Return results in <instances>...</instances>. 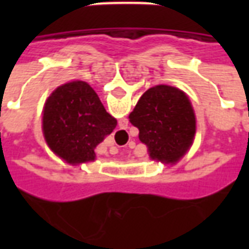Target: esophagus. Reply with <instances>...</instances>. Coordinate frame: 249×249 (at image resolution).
Segmentation results:
<instances>
[{
  "mask_svg": "<svg viewBox=\"0 0 249 249\" xmlns=\"http://www.w3.org/2000/svg\"><path fill=\"white\" fill-rule=\"evenodd\" d=\"M117 152H119V149H117L116 146H110V153H112V155H116Z\"/></svg>",
  "mask_w": 249,
  "mask_h": 249,
  "instance_id": "esophagus-1",
  "label": "esophagus"
}]
</instances>
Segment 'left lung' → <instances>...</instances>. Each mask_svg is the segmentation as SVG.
<instances>
[{"label":"left lung","mask_w":249,"mask_h":249,"mask_svg":"<svg viewBox=\"0 0 249 249\" xmlns=\"http://www.w3.org/2000/svg\"><path fill=\"white\" fill-rule=\"evenodd\" d=\"M129 121L139 128V139L148 146L152 160L171 164L185 155L196 132L193 108L185 93L168 85L148 89Z\"/></svg>","instance_id":"1"}]
</instances>
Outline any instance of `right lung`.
<instances>
[{
    "mask_svg": "<svg viewBox=\"0 0 249 249\" xmlns=\"http://www.w3.org/2000/svg\"><path fill=\"white\" fill-rule=\"evenodd\" d=\"M116 125L117 120L105 110L97 93L84 81L58 87L44 107L42 130L46 142L71 164L93 161L94 148Z\"/></svg>",
    "mask_w": 249,
    "mask_h": 249,
    "instance_id": "1",
    "label": "right lung"
}]
</instances>
